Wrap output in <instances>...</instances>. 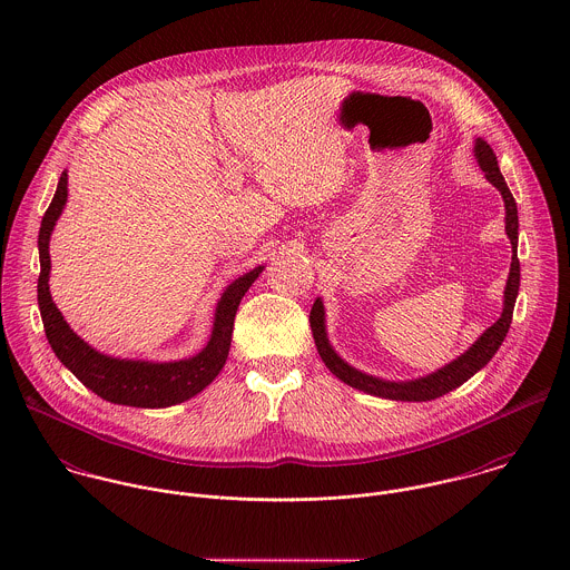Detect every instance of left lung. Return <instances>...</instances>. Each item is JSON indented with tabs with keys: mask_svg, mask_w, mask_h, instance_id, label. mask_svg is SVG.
<instances>
[{
	"mask_svg": "<svg viewBox=\"0 0 570 570\" xmlns=\"http://www.w3.org/2000/svg\"><path fill=\"white\" fill-rule=\"evenodd\" d=\"M474 158H476V163L481 166V170L485 173L489 181L502 195V202H504V233L511 242V267H509V276H507V285H504V301H502L500 318L489 328H485L481 333V337L465 353H461L456 360H452L450 364L436 368L434 373L416 377V380L391 382V380H382V377L357 371L355 366H351L348 362H344L335 353V348L331 346L328 335H326L323 298H316V303L312 307V314H309V325H312V333H314L318 353H321L326 368L337 380L348 384L351 389H357L366 395H375V397H382V400H393V402H430V400L443 397L445 393L459 389L472 375H476L483 366H488L489 360L495 355V351L504 342L507 331L511 326V318H513V305H515V298H518V289H520L518 206H515V199H513V195H511V190H509V186H507V181L500 173V166H498L493 149L489 147L483 138H476V142H474Z\"/></svg>",
	"mask_w": 570,
	"mask_h": 570,
	"instance_id": "left-lung-1",
	"label": "left lung"
}]
</instances>
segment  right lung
<instances>
[{
    "instance_id": "add662e5",
    "label": "right lung",
    "mask_w": 570,
    "mask_h": 570,
    "mask_svg": "<svg viewBox=\"0 0 570 570\" xmlns=\"http://www.w3.org/2000/svg\"><path fill=\"white\" fill-rule=\"evenodd\" d=\"M68 202V170L61 173L57 193L43 215L39 228V285L37 301L46 328V337L61 360V364L81 382L85 389L102 397L105 402L118 406L134 407H168L181 404L197 393H202L224 368L233 342V326L239 309V303L258 274L265 269L263 265L245 272L237 281H233L215 307L213 331L206 346L184 360L173 362H149V360H129L114 357L96 351L87 344L75 328L66 323L63 314L52 301L50 294V237L52 230L66 208Z\"/></svg>"
}]
</instances>
